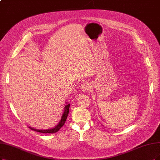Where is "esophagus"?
<instances>
[{
	"label": "esophagus",
	"mask_w": 160,
	"mask_h": 160,
	"mask_svg": "<svg viewBox=\"0 0 160 160\" xmlns=\"http://www.w3.org/2000/svg\"><path fill=\"white\" fill-rule=\"evenodd\" d=\"M91 89H92V86H91V84H90L89 82H86V83H84L83 86L81 87V90L83 92H90Z\"/></svg>",
	"instance_id": "34e87169"
}]
</instances>
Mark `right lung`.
Masks as SVG:
<instances>
[{"label": "right lung", "mask_w": 160, "mask_h": 160, "mask_svg": "<svg viewBox=\"0 0 160 160\" xmlns=\"http://www.w3.org/2000/svg\"><path fill=\"white\" fill-rule=\"evenodd\" d=\"M70 105V104L67 103V105H65L64 112H63L62 115L61 117V119L60 121H59L58 124L55 128H52L51 129H47V130H38V129H35V128H33L32 127H29V128L31 130H33V131H34L41 132V133H55V132H58L59 131V129H60L64 125L65 121H66V120L67 119L68 112H69Z\"/></svg>", "instance_id": "right-lung-1"}]
</instances>
